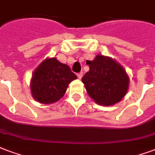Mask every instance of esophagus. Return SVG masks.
Here are the masks:
<instances>
[{"label":"esophagus","mask_w":155,"mask_h":155,"mask_svg":"<svg viewBox=\"0 0 155 155\" xmlns=\"http://www.w3.org/2000/svg\"><path fill=\"white\" fill-rule=\"evenodd\" d=\"M82 75H83V73H82V72L78 73V78L79 79H81L82 78Z\"/></svg>","instance_id":"obj_1"}]
</instances>
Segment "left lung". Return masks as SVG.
<instances>
[{
    "instance_id": "1",
    "label": "left lung",
    "mask_w": 155,
    "mask_h": 155,
    "mask_svg": "<svg viewBox=\"0 0 155 155\" xmlns=\"http://www.w3.org/2000/svg\"><path fill=\"white\" fill-rule=\"evenodd\" d=\"M90 70L82 78L87 92L96 104L109 106L126 95L130 78L123 66L110 57L97 54L87 60Z\"/></svg>"
}]
</instances>
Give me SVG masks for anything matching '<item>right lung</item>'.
Segmentation results:
<instances>
[{"label": "right lung", "mask_w": 155, "mask_h": 155, "mask_svg": "<svg viewBox=\"0 0 155 155\" xmlns=\"http://www.w3.org/2000/svg\"><path fill=\"white\" fill-rule=\"evenodd\" d=\"M77 76L65 64L55 57L46 58L32 73L30 82L32 96L41 104H50L60 101L68 84Z\"/></svg>", "instance_id": "1"}]
</instances>
